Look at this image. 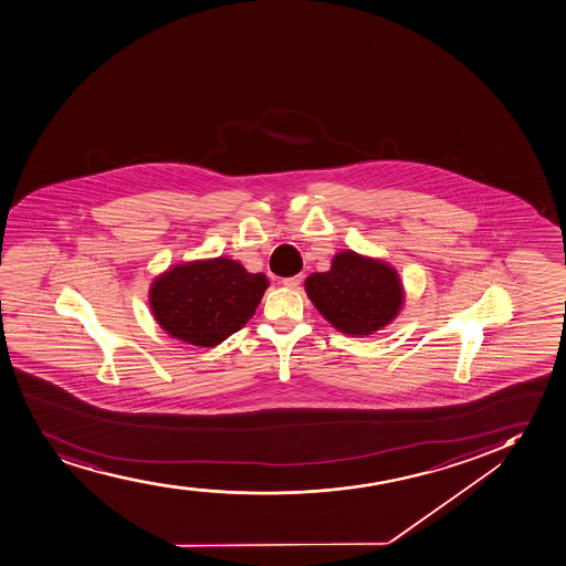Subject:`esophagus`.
I'll list each match as a JSON object with an SVG mask.
<instances>
[{
    "mask_svg": "<svg viewBox=\"0 0 566 566\" xmlns=\"http://www.w3.org/2000/svg\"><path fill=\"white\" fill-rule=\"evenodd\" d=\"M301 282H303V274H297V276H290V279L282 280V284L290 287V290H297V287L301 286Z\"/></svg>",
    "mask_w": 566,
    "mask_h": 566,
    "instance_id": "34e87169",
    "label": "esophagus"
}]
</instances>
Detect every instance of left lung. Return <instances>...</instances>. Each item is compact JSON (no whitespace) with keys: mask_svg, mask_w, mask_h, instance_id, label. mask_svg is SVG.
Instances as JSON below:
<instances>
[{"mask_svg":"<svg viewBox=\"0 0 566 566\" xmlns=\"http://www.w3.org/2000/svg\"><path fill=\"white\" fill-rule=\"evenodd\" d=\"M314 306L335 329L367 337L391 324L405 290L391 265L346 250L331 261L329 271L312 273L305 282Z\"/></svg>","mask_w":566,"mask_h":566,"instance_id":"1","label":"left lung"}]
</instances>
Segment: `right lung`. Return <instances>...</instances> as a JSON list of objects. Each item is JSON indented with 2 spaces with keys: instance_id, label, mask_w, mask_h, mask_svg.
Segmentation results:
<instances>
[{
  "instance_id": "obj_1",
  "label": "right lung",
  "mask_w": 566,
  "mask_h": 566,
  "mask_svg": "<svg viewBox=\"0 0 566 566\" xmlns=\"http://www.w3.org/2000/svg\"><path fill=\"white\" fill-rule=\"evenodd\" d=\"M268 286L265 274L248 273L239 261H190L154 280L150 308L167 335L212 348L254 316Z\"/></svg>"
}]
</instances>
